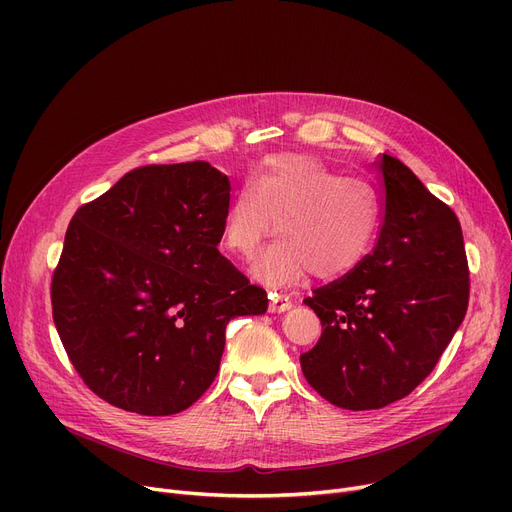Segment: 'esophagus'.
Here are the masks:
<instances>
[{
    "mask_svg": "<svg viewBox=\"0 0 512 512\" xmlns=\"http://www.w3.org/2000/svg\"><path fill=\"white\" fill-rule=\"evenodd\" d=\"M292 307V301L288 294L284 292H270V311L272 313H282Z\"/></svg>",
    "mask_w": 512,
    "mask_h": 512,
    "instance_id": "34e87169",
    "label": "esophagus"
}]
</instances>
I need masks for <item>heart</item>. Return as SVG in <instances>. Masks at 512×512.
Here are the masks:
<instances>
[{
	"label": "heart",
	"mask_w": 512,
	"mask_h": 512,
	"mask_svg": "<svg viewBox=\"0 0 512 512\" xmlns=\"http://www.w3.org/2000/svg\"><path fill=\"white\" fill-rule=\"evenodd\" d=\"M282 236L255 263L253 276L288 286L311 274L336 280L361 265L380 226L375 188L342 176L307 155H276L230 201L222 240L238 259H253L263 242Z\"/></svg>",
	"instance_id": "obj_1"
}]
</instances>
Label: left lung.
Returning a JSON list of instances; mask_svg holds the SVG:
<instances>
[{
  "label": "left lung",
  "instance_id": "1",
  "mask_svg": "<svg viewBox=\"0 0 512 512\" xmlns=\"http://www.w3.org/2000/svg\"><path fill=\"white\" fill-rule=\"evenodd\" d=\"M384 188L378 242L357 270L305 299L321 336L301 355L309 386L351 411L409 396L465 319L469 263L456 213L400 159L375 161Z\"/></svg>",
  "mask_w": 512,
  "mask_h": 512
}]
</instances>
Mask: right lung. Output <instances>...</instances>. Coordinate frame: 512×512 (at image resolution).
Listing matches in <instances>:
<instances>
[{
  "mask_svg": "<svg viewBox=\"0 0 512 512\" xmlns=\"http://www.w3.org/2000/svg\"><path fill=\"white\" fill-rule=\"evenodd\" d=\"M228 176L207 161L143 166L80 205L51 278L53 321L80 380L149 417L197 402L220 369L228 321L267 294L218 251Z\"/></svg>",
  "mask_w": 512,
  "mask_h": 512,
  "instance_id": "1",
  "label": "right lung"
}]
</instances>
